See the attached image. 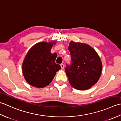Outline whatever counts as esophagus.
Masks as SVG:
<instances>
[{
  "mask_svg": "<svg viewBox=\"0 0 121 121\" xmlns=\"http://www.w3.org/2000/svg\"><path fill=\"white\" fill-rule=\"evenodd\" d=\"M60 66H61V69H64V67H65V65H64L63 64H60Z\"/></svg>",
  "mask_w": 121,
  "mask_h": 121,
  "instance_id": "esophagus-1",
  "label": "esophagus"
}]
</instances>
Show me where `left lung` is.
Listing matches in <instances>:
<instances>
[{
  "mask_svg": "<svg viewBox=\"0 0 121 121\" xmlns=\"http://www.w3.org/2000/svg\"><path fill=\"white\" fill-rule=\"evenodd\" d=\"M68 49L71 65H66L65 71L70 84L77 90H87L99 79L102 65L99 56L87 44L70 41Z\"/></svg>",
  "mask_w": 121,
  "mask_h": 121,
  "instance_id": "obj_1",
  "label": "left lung"
}]
</instances>
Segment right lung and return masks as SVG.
Segmentation results:
<instances>
[{
	"mask_svg": "<svg viewBox=\"0 0 121 121\" xmlns=\"http://www.w3.org/2000/svg\"><path fill=\"white\" fill-rule=\"evenodd\" d=\"M55 42H41L35 44L27 53L22 64V73L27 82L36 88H44L53 80L61 69L55 63L57 54L51 53Z\"/></svg>",
	"mask_w": 121,
	"mask_h": 121,
	"instance_id": "right-lung-1",
	"label": "right lung"
}]
</instances>
